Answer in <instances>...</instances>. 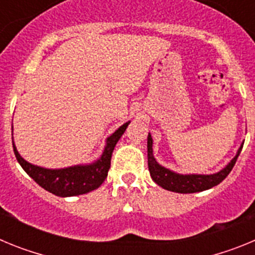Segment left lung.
<instances>
[{"label": "left lung", "mask_w": 255, "mask_h": 255, "mask_svg": "<svg viewBox=\"0 0 255 255\" xmlns=\"http://www.w3.org/2000/svg\"><path fill=\"white\" fill-rule=\"evenodd\" d=\"M243 144L236 152L229 163L225 166L222 170L216 173H209V175H203V173H179L170 168L163 167L162 164L157 162V159L153 155V139L150 132L148 134V168H149L150 177L155 184H158L161 188L166 190L173 191V193H181V194H191V193H199V191L208 190L213 186L218 185L220 182L224 181L226 176L231 172L239 154L242 152Z\"/></svg>", "instance_id": "obj_1"}]
</instances>
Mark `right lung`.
<instances>
[{
	"instance_id": "obj_1",
	"label": "right lung",
	"mask_w": 255,
	"mask_h": 255,
	"mask_svg": "<svg viewBox=\"0 0 255 255\" xmlns=\"http://www.w3.org/2000/svg\"><path fill=\"white\" fill-rule=\"evenodd\" d=\"M129 124L130 121H128L121 125L114 134H111L106 139V145L102 154L100 158L92 163L74 164V166L64 168L40 167V166L30 163L22 158L20 153L17 152L16 145L12 139L13 152H15L17 162L20 163L22 170L25 171L29 176L44 190L62 198L87 194L89 191L100 188L107 177L115 145L117 144L119 139L123 136Z\"/></svg>"
}]
</instances>
